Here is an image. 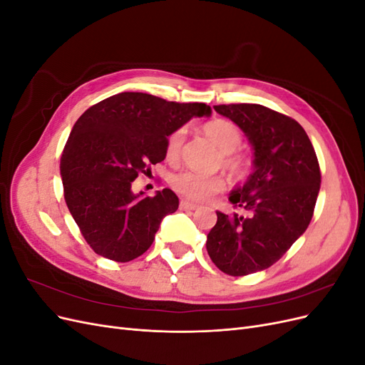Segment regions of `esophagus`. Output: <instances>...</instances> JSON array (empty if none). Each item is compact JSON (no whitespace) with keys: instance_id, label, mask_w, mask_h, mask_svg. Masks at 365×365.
I'll return each instance as SVG.
<instances>
[{"instance_id":"obj_1","label":"esophagus","mask_w":365,"mask_h":365,"mask_svg":"<svg viewBox=\"0 0 365 365\" xmlns=\"http://www.w3.org/2000/svg\"><path fill=\"white\" fill-rule=\"evenodd\" d=\"M196 208H197V205L193 202L184 201V200L180 202V210H196Z\"/></svg>"}]
</instances>
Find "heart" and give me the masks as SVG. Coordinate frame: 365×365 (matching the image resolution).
Wrapping results in <instances>:
<instances>
[{"label": "heart", "instance_id": "obj_1", "mask_svg": "<svg viewBox=\"0 0 365 365\" xmlns=\"http://www.w3.org/2000/svg\"><path fill=\"white\" fill-rule=\"evenodd\" d=\"M202 132L219 148L220 165L235 180H245L251 170V160L244 152L236 150L242 143L240 129L233 121L213 118L202 125ZM184 141V129H176L165 141V157L175 161L180 157ZM172 190L189 201L201 202L225 189V180L220 175H201L192 170L175 173L169 181Z\"/></svg>", "mask_w": 365, "mask_h": 365}]
</instances>
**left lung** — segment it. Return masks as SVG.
<instances>
[{
    "label": "left lung",
    "instance_id": "obj_1",
    "mask_svg": "<svg viewBox=\"0 0 365 365\" xmlns=\"http://www.w3.org/2000/svg\"><path fill=\"white\" fill-rule=\"evenodd\" d=\"M245 132L254 172L230 195L242 213L216 212L207 252L233 277L269 268L300 237L314 216L322 172L311 140L294 118L252 103L216 105Z\"/></svg>",
    "mask_w": 365,
    "mask_h": 365
}]
</instances>
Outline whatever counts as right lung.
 <instances>
[{
    "label": "right lung",
    "mask_w": 365,
    "mask_h": 365,
    "mask_svg": "<svg viewBox=\"0 0 365 365\" xmlns=\"http://www.w3.org/2000/svg\"><path fill=\"white\" fill-rule=\"evenodd\" d=\"M205 103L168 102L146 93H120L88 108L61 157L63 197L86 244L114 262L134 260L152 245L165 215L178 210L170 189L132 193V181L165 158V141Z\"/></svg>",
    "instance_id": "1"
}]
</instances>
